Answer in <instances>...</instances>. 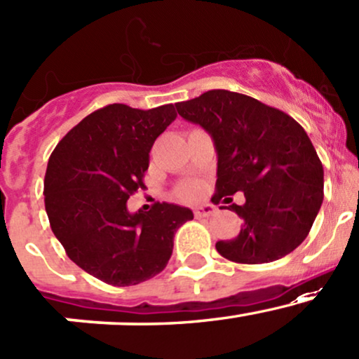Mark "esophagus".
<instances>
[{
    "instance_id": "obj_1",
    "label": "esophagus",
    "mask_w": 359,
    "mask_h": 359,
    "mask_svg": "<svg viewBox=\"0 0 359 359\" xmlns=\"http://www.w3.org/2000/svg\"><path fill=\"white\" fill-rule=\"evenodd\" d=\"M212 212H215V208H212L211 204H204V206L194 208L196 218H208V216H211Z\"/></svg>"
}]
</instances>
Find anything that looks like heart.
Wrapping results in <instances>:
<instances>
[{"label": "heart", "instance_id": "obj_1", "mask_svg": "<svg viewBox=\"0 0 359 359\" xmlns=\"http://www.w3.org/2000/svg\"><path fill=\"white\" fill-rule=\"evenodd\" d=\"M203 189V182H199V180H186L175 189V198L182 203H192V201L201 198Z\"/></svg>", "mask_w": 359, "mask_h": 359}]
</instances>
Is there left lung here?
<instances>
[{
	"instance_id": "1",
	"label": "left lung",
	"mask_w": 359,
	"mask_h": 359,
	"mask_svg": "<svg viewBox=\"0 0 359 359\" xmlns=\"http://www.w3.org/2000/svg\"><path fill=\"white\" fill-rule=\"evenodd\" d=\"M175 107L215 141L212 203L245 196V204L228 206L242 218V230L216 242V250L231 262L264 264L297 249L324 199V168L305 129L283 110L228 90H210Z\"/></svg>"
}]
</instances>
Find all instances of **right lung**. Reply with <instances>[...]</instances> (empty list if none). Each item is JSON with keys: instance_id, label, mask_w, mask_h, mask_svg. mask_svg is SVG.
<instances>
[{"instance_id": "obj_1", "label": "right lung", "mask_w": 359, "mask_h": 359, "mask_svg": "<svg viewBox=\"0 0 359 359\" xmlns=\"http://www.w3.org/2000/svg\"><path fill=\"white\" fill-rule=\"evenodd\" d=\"M177 117L175 105L141 110L110 104L78 122L54 148L44 179L47 218L68 257L93 278L131 286L168 264L173 235L191 210L155 203L128 211L144 186L149 149Z\"/></svg>"}]
</instances>
